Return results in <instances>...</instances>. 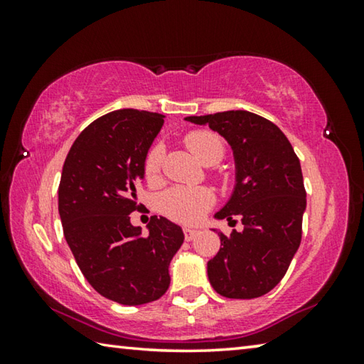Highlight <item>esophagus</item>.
Returning a JSON list of instances; mask_svg holds the SVG:
<instances>
[{"label":"esophagus","mask_w":364,"mask_h":364,"mask_svg":"<svg viewBox=\"0 0 364 364\" xmlns=\"http://www.w3.org/2000/svg\"><path fill=\"white\" fill-rule=\"evenodd\" d=\"M183 234H184V239H186V241H193V239L199 232H197L196 230H193V228H183Z\"/></svg>","instance_id":"1"}]
</instances>
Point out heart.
Masks as SVG:
<instances>
[{
    "label": "heart",
    "mask_w": 364,
    "mask_h": 364,
    "mask_svg": "<svg viewBox=\"0 0 364 364\" xmlns=\"http://www.w3.org/2000/svg\"><path fill=\"white\" fill-rule=\"evenodd\" d=\"M184 144L193 156L205 165L218 164L225 156V143L217 133L208 130H194L184 136ZM164 164V146L156 143L149 147L144 157V176L149 183L160 178ZM215 204V194L208 188H170L160 199L164 213L181 223H194L202 218Z\"/></svg>",
    "instance_id": "b5f03b06"
}]
</instances>
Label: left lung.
I'll return each mask as SVG.
<instances>
[{
	"label": "left lung",
	"instance_id": "8db88e82",
	"mask_svg": "<svg viewBox=\"0 0 364 364\" xmlns=\"http://www.w3.org/2000/svg\"><path fill=\"white\" fill-rule=\"evenodd\" d=\"M208 123L234 151L237 183L230 202L215 215L244 231L218 232L221 247L207 263L212 287L228 299H257L279 284L301 241L306 205L300 160L273 122L247 110L186 117Z\"/></svg>",
	"mask_w": 364,
	"mask_h": 364
}]
</instances>
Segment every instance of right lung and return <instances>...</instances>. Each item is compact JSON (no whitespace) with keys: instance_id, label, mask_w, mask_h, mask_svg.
<instances>
[{"instance_id":"1","label":"right lung","mask_w":364,"mask_h":364,"mask_svg":"<svg viewBox=\"0 0 364 364\" xmlns=\"http://www.w3.org/2000/svg\"><path fill=\"white\" fill-rule=\"evenodd\" d=\"M164 115L120 109L91 122L67 154L59 183L64 237L86 281L102 297L143 305L170 286L168 264L181 247V228L156 215L149 234L130 223L144 157Z\"/></svg>"}]
</instances>
